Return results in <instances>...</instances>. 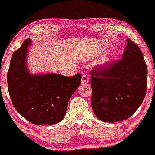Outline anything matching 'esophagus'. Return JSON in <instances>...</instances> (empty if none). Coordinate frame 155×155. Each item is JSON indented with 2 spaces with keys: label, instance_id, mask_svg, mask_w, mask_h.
Wrapping results in <instances>:
<instances>
[{
  "label": "esophagus",
  "instance_id": "esophagus-1",
  "mask_svg": "<svg viewBox=\"0 0 155 155\" xmlns=\"http://www.w3.org/2000/svg\"><path fill=\"white\" fill-rule=\"evenodd\" d=\"M89 82V78L86 74H84L81 77V84H86Z\"/></svg>",
  "mask_w": 155,
  "mask_h": 155
}]
</instances>
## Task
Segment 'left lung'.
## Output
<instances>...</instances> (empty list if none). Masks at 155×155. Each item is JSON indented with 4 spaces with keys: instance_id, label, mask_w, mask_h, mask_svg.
<instances>
[{
    "instance_id": "left-lung-1",
    "label": "left lung",
    "mask_w": 155,
    "mask_h": 155,
    "mask_svg": "<svg viewBox=\"0 0 155 155\" xmlns=\"http://www.w3.org/2000/svg\"><path fill=\"white\" fill-rule=\"evenodd\" d=\"M91 107L101 121L115 123L130 117L147 90V68L142 52L127 39L123 59L91 72Z\"/></svg>"
}]
</instances>
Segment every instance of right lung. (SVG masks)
<instances>
[{
    "label": "right lung",
    "instance_id": "add662e5",
    "mask_svg": "<svg viewBox=\"0 0 155 155\" xmlns=\"http://www.w3.org/2000/svg\"><path fill=\"white\" fill-rule=\"evenodd\" d=\"M27 39L14 52L8 70V91L15 109L35 125H53L64 119L68 104L81 84L80 74L68 78L54 73H30Z\"/></svg>",
    "mask_w": 155,
    "mask_h": 155
}]
</instances>
